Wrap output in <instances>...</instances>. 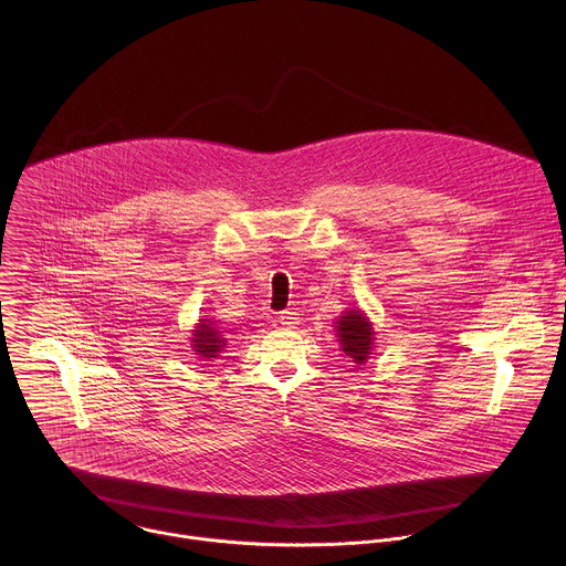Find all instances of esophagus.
<instances>
[{
	"mask_svg": "<svg viewBox=\"0 0 566 566\" xmlns=\"http://www.w3.org/2000/svg\"><path fill=\"white\" fill-rule=\"evenodd\" d=\"M279 323L283 324V326H294V324L298 323V318H296L294 312H283L279 316Z\"/></svg>",
	"mask_w": 566,
	"mask_h": 566,
	"instance_id": "esophagus-1",
	"label": "esophagus"
}]
</instances>
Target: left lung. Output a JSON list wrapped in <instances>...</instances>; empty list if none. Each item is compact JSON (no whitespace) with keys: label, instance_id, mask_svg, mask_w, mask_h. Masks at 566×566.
Returning <instances> with one entry per match:
<instances>
[{"label":"left lung","instance_id":"left-lung-1","mask_svg":"<svg viewBox=\"0 0 566 566\" xmlns=\"http://www.w3.org/2000/svg\"><path fill=\"white\" fill-rule=\"evenodd\" d=\"M333 326L339 342V350L348 355L355 364H366L375 350V328L368 316L359 307H350Z\"/></svg>","mask_w":566,"mask_h":566}]
</instances>
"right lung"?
Wrapping results in <instances>:
<instances>
[{"mask_svg":"<svg viewBox=\"0 0 566 566\" xmlns=\"http://www.w3.org/2000/svg\"><path fill=\"white\" fill-rule=\"evenodd\" d=\"M191 348L193 355H198L202 361H211L218 359V355L224 350L227 339L222 335V331L218 328V324L209 318H200L198 324L191 328Z\"/></svg>","mask_w":566,"mask_h":566,"instance_id":"add662e5","label":"right lung"}]
</instances>
